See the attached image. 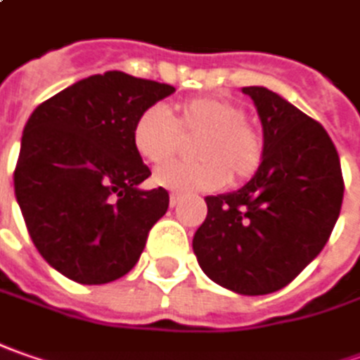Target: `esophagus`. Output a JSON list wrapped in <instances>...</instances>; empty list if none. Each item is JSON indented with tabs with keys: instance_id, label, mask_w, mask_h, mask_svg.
I'll return each mask as SVG.
<instances>
[{
	"instance_id": "esophagus-1",
	"label": "esophagus",
	"mask_w": 360,
	"mask_h": 360,
	"mask_svg": "<svg viewBox=\"0 0 360 360\" xmlns=\"http://www.w3.org/2000/svg\"><path fill=\"white\" fill-rule=\"evenodd\" d=\"M179 203H181L179 195H171V197H169V205H171V207H177Z\"/></svg>"
}]
</instances>
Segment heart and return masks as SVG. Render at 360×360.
<instances>
[{
	"mask_svg": "<svg viewBox=\"0 0 360 360\" xmlns=\"http://www.w3.org/2000/svg\"><path fill=\"white\" fill-rule=\"evenodd\" d=\"M201 133L193 163H167L153 173V183L177 195L215 191L227 179L245 181L263 161L261 135L245 123L241 105L223 97H195L175 113L151 105L133 123L131 143L147 163H165L179 149V135Z\"/></svg>",
	"mask_w": 360,
	"mask_h": 360,
	"instance_id": "1",
	"label": "heart"
}]
</instances>
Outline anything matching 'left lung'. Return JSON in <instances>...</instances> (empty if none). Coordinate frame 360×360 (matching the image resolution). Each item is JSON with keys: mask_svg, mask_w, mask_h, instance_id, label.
I'll return each instance as SVG.
<instances>
[{"mask_svg": "<svg viewBox=\"0 0 360 360\" xmlns=\"http://www.w3.org/2000/svg\"><path fill=\"white\" fill-rule=\"evenodd\" d=\"M263 127V161L241 189L205 197L193 237L203 273L239 295L289 285L323 251L341 213L339 153L321 123L266 87H243Z\"/></svg>", "mask_w": 360, "mask_h": 360, "instance_id": "left-lung-1", "label": "left lung"}]
</instances>
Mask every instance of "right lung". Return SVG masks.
<instances>
[{
    "label": "right lung",
    "mask_w": 360,
    "mask_h": 360,
    "mask_svg": "<svg viewBox=\"0 0 360 360\" xmlns=\"http://www.w3.org/2000/svg\"><path fill=\"white\" fill-rule=\"evenodd\" d=\"M175 91L123 71L91 75L27 119L13 173L15 199L39 255L68 279L103 285L127 275L169 193L145 191L149 167L133 149L135 119Z\"/></svg>",
    "instance_id": "right-lung-1"
}]
</instances>
